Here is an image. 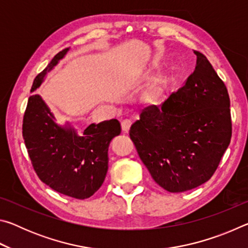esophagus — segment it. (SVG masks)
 Listing matches in <instances>:
<instances>
[{
  "mask_svg": "<svg viewBox=\"0 0 248 248\" xmlns=\"http://www.w3.org/2000/svg\"><path fill=\"white\" fill-rule=\"evenodd\" d=\"M131 124H132L131 120L125 119V120L123 121V123H121V129H123V131L124 133H128L129 130H130V127H131Z\"/></svg>",
  "mask_w": 248,
  "mask_h": 248,
  "instance_id": "obj_1",
  "label": "esophagus"
}]
</instances>
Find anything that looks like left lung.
I'll return each mask as SVG.
<instances>
[{"instance_id": "left-lung-1", "label": "left lung", "mask_w": 248, "mask_h": 248, "mask_svg": "<svg viewBox=\"0 0 248 248\" xmlns=\"http://www.w3.org/2000/svg\"><path fill=\"white\" fill-rule=\"evenodd\" d=\"M194 73L161 107L150 106L130 138L152 178L170 192L194 189L211 178L232 137L230 97L202 53Z\"/></svg>"}]
</instances>
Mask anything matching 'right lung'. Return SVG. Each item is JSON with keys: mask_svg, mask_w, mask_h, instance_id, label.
<instances>
[{"mask_svg": "<svg viewBox=\"0 0 248 248\" xmlns=\"http://www.w3.org/2000/svg\"><path fill=\"white\" fill-rule=\"evenodd\" d=\"M66 48L54 56L37 75L31 93L39 89L46 75L68 53ZM121 132L117 119L91 124L78 132L69 121L57 123L40 95L31 94L23 120V138L33 170L43 183L60 194L77 199L93 196L108 170V148Z\"/></svg>", "mask_w": 248, "mask_h": 248, "instance_id": "right-lung-1", "label": "right lung"}]
</instances>
